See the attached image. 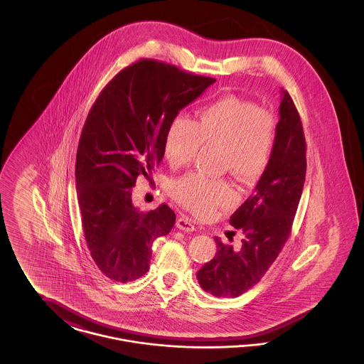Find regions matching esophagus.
Segmentation results:
<instances>
[{"label":"esophagus","instance_id":"esophagus-1","mask_svg":"<svg viewBox=\"0 0 364 364\" xmlns=\"http://www.w3.org/2000/svg\"><path fill=\"white\" fill-rule=\"evenodd\" d=\"M176 225H177L180 230H184V232H193L196 229L195 225L191 223V220H188L187 217H178Z\"/></svg>","mask_w":364,"mask_h":364}]
</instances>
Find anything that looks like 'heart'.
I'll list each match as a JSON object with an SVG mask.
<instances>
[{
  "instance_id": "heart-1",
  "label": "heart",
  "mask_w": 364,
  "mask_h": 364,
  "mask_svg": "<svg viewBox=\"0 0 364 364\" xmlns=\"http://www.w3.org/2000/svg\"><path fill=\"white\" fill-rule=\"evenodd\" d=\"M276 119L258 105L237 97L220 98L203 107L199 122L177 114L166 131L164 154L171 166L191 162L203 143L225 149V168L242 181H255L267 169L276 143ZM171 195L192 213L208 217L235 202L236 193L226 180L191 173L174 180Z\"/></svg>"
}]
</instances>
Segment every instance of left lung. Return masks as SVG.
<instances>
[{"label": "left lung", "mask_w": 364, "mask_h": 364, "mask_svg": "<svg viewBox=\"0 0 364 364\" xmlns=\"http://www.w3.org/2000/svg\"><path fill=\"white\" fill-rule=\"evenodd\" d=\"M306 168L301 120L289 92L282 91L270 164L255 192L229 221L242 230V247L233 250L214 237L217 254L196 274L203 291L215 297H237L259 282L291 236Z\"/></svg>", "instance_id": "8db88e82"}]
</instances>
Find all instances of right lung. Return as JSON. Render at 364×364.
Here are the masks:
<instances>
[{"label": "right lung", "instance_id": "obj_1", "mask_svg": "<svg viewBox=\"0 0 364 364\" xmlns=\"http://www.w3.org/2000/svg\"><path fill=\"white\" fill-rule=\"evenodd\" d=\"M215 79L141 58L120 70L87 116L76 153V190L91 258L119 282L144 276L151 245L171 232L168 205L139 211L131 188L150 177L164 156L169 124Z\"/></svg>", "mask_w": 364, "mask_h": 364}]
</instances>
